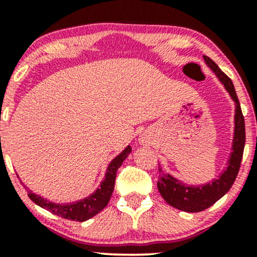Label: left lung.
I'll return each instance as SVG.
<instances>
[{"mask_svg":"<svg viewBox=\"0 0 257 257\" xmlns=\"http://www.w3.org/2000/svg\"><path fill=\"white\" fill-rule=\"evenodd\" d=\"M203 58H204L205 64L213 70L219 81L223 84L227 93L229 94L231 99L234 101V131H233L232 152L229 153V158L226 164L227 167L211 182L196 186L186 185L170 174L164 173L161 167L158 168L159 179L157 187L159 193L173 208L187 211V213H198V211L205 210L228 192L237 178L238 172H239L244 145H245V123H244V117L241 113L240 104L237 93H235L234 85H233L231 78L227 77L210 58L205 57V55Z\"/></svg>","mask_w":257,"mask_h":257,"instance_id":"obj_1","label":"left lung"}]
</instances>
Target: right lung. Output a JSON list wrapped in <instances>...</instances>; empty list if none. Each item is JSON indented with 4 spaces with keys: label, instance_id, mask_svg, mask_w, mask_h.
I'll return each instance as SVG.
<instances>
[{
    "label": "right lung",
    "instance_id": "1",
    "mask_svg": "<svg viewBox=\"0 0 257 257\" xmlns=\"http://www.w3.org/2000/svg\"><path fill=\"white\" fill-rule=\"evenodd\" d=\"M131 152L132 147L128 145L117 157L112 159L107 167L105 179L101 181L98 190L94 191L90 196L85 197L84 199L77 200V202L63 203V204L61 203H54L51 202V200L44 199L43 197L38 196V194L32 193V191H29L26 186H24V187L28 188L29 198L41 208L47 209L48 211H51L54 215H58V216H61L63 219L83 222V221L89 220L93 216H95L96 214H99L108 204L111 194L113 192L117 170L122 166L123 161L128 157Z\"/></svg>",
    "mask_w": 257,
    "mask_h": 257
}]
</instances>
